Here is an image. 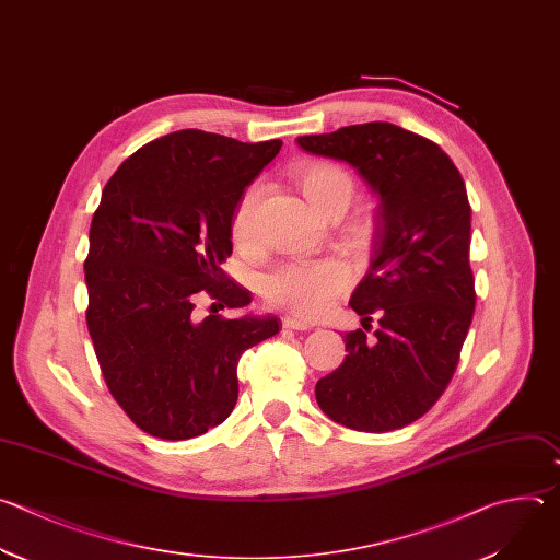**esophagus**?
<instances>
[{"instance_id":"34e87169","label":"esophagus","mask_w":560,"mask_h":560,"mask_svg":"<svg viewBox=\"0 0 560 560\" xmlns=\"http://www.w3.org/2000/svg\"><path fill=\"white\" fill-rule=\"evenodd\" d=\"M283 327H285V329L305 331V329H310V323H305V320H299V318H292V316H285V318H283Z\"/></svg>"}]
</instances>
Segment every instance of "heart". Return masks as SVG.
<instances>
[{
    "instance_id": "obj_1",
    "label": "heart",
    "mask_w": 560,
    "mask_h": 560,
    "mask_svg": "<svg viewBox=\"0 0 560 560\" xmlns=\"http://www.w3.org/2000/svg\"><path fill=\"white\" fill-rule=\"evenodd\" d=\"M299 182L314 209H325L336 200L349 202L353 194L351 175L331 162H310L299 168ZM261 196V184H250L240 198L231 233L237 244H248L255 235V213ZM349 272L340 261H288L261 281L264 296L296 316H316L327 310L329 301L345 290Z\"/></svg>"
}]
</instances>
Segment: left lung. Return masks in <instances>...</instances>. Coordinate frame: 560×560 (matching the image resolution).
Here are the masks:
<instances>
[{"label":"left lung","mask_w":560,"mask_h":560,"mask_svg":"<svg viewBox=\"0 0 560 560\" xmlns=\"http://www.w3.org/2000/svg\"><path fill=\"white\" fill-rule=\"evenodd\" d=\"M312 155L347 162L378 198L369 270L349 305L342 364L316 383L320 411L353 431L385 433L422 418L448 387L475 310L470 205L453 160L392 122L301 136ZM382 329L366 339L370 314Z\"/></svg>","instance_id":"8db88e82"}]
</instances>
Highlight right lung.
<instances>
[{
    "label": "right lung",
    "mask_w": 560,
    "mask_h": 560,
    "mask_svg": "<svg viewBox=\"0 0 560 560\" xmlns=\"http://www.w3.org/2000/svg\"><path fill=\"white\" fill-rule=\"evenodd\" d=\"M281 144L182 129L140 147L105 184L85 259L88 329L109 394L153 438L222 424L242 353L281 327L270 314H194L202 290L229 307L250 303L220 266L244 189Z\"/></svg>",
    "instance_id": "1"
}]
</instances>
